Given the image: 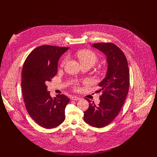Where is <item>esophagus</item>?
<instances>
[{"mask_svg":"<svg viewBox=\"0 0 157 157\" xmlns=\"http://www.w3.org/2000/svg\"><path fill=\"white\" fill-rule=\"evenodd\" d=\"M81 98L78 97H76V96H73L71 97V99L72 100H74V101H77V100H79Z\"/></svg>","mask_w":157,"mask_h":157,"instance_id":"esophagus-1","label":"esophagus"}]
</instances>
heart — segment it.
Here are the masks:
<instances>
[{"label": "heart", "mask_w": 157, "mask_h": 157, "mask_svg": "<svg viewBox=\"0 0 157 157\" xmlns=\"http://www.w3.org/2000/svg\"><path fill=\"white\" fill-rule=\"evenodd\" d=\"M76 56L82 65L90 63V65H93L97 62L98 60L97 54L90 50L80 51L77 52ZM67 59V57H65L62 60L60 64L61 67H63L65 65Z\"/></svg>", "instance_id": "heart-1"}]
</instances>
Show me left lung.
Returning <instances> with one entry per match:
<instances>
[{"mask_svg": "<svg viewBox=\"0 0 157 157\" xmlns=\"http://www.w3.org/2000/svg\"><path fill=\"white\" fill-rule=\"evenodd\" d=\"M92 46L106 56L108 69L104 79L99 83L102 92L100 102L96 105L90 99L89 108L83 120L90 126L103 128L118 115L127 98L129 87V71L125 55L112 43H97Z\"/></svg>", "mask_w": 157, "mask_h": 157, "instance_id": "left-lung-1", "label": "left lung"}]
</instances>
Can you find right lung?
I'll list each match as a JSON object with an SVG mask.
<instances>
[{
    "label": "right lung",
    "instance_id": "obj_1",
    "mask_svg": "<svg viewBox=\"0 0 157 157\" xmlns=\"http://www.w3.org/2000/svg\"><path fill=\"white\" fill-rule=\"evenodd\" d=\"M68 49L42 45L33 50L23 63L21 85L25 106L30 117L44 128L57 127L65 118L69 98L62 94L51 97L45 83L56 75L59 59Z\"/></svg>",
    "mask_w": 157,
    "mask_h": 157
}]
</instances>
